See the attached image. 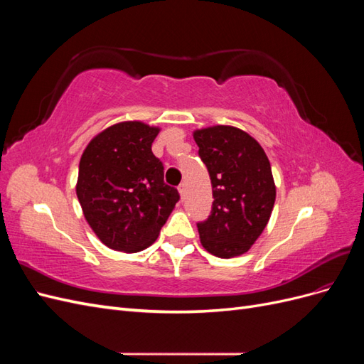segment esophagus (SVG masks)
I'll use <instances>...</instances> for the list:
<instances>
[{"mask_svg": "<svg viewBox=\"0 0 364 364\" xmlns=\"http://www.w3.org/2000/svg\"><path fill=\"white\" fill-rule=\"evenodd\" d=\"M179 194H181V197L183 199V196H185V185L183 183L179 185Z\"/></svg>", "mask_w": 364, "mask_h": 364, "instance_id": "34e87169", "label": "esophagus"}]
</instances>
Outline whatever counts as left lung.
Returning a JSON list of instances; mask_svg holds the SVG:
<instances>
[{"label":"left lung","mask_w":364,"mask_h":364,"mask_svg":"<svg viewBox=\"0 0 364 364\" xmlns=\"http://www.w3.org/2000/svg\"><path fill=\"white\" fill-rule=\"evenodd\" d=\"M213 185V209L197 223L202 246L218 258L246 253L267 226L277 186L266 151L245 130L213 126L194 132Z\"/></svg>","instance_id":"1"}]
</instances>
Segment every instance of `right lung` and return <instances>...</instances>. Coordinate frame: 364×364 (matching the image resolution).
<instances>
[{"label": "right lung", "mask_w": 364, "mask_h": 364, "mask_svg": "<svg viewBox=\"0 0 364 364\" xmlns=\"http://www.w3.org/2000/svg\"><path fill=\"white\" fill-rule=\"evenodd\" d=\"M159 130L141 121L117 123L80 158L77 199L94 234L114 250L135 253L155 243L179 200L151 151Z\"/></svg>", "instance_id": "add662e5"}]
</instances>
